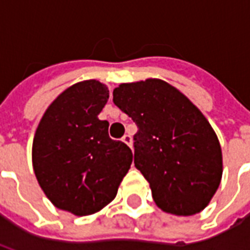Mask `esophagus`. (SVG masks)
I'll list each match as a JSON object with an SVG mask.
<instances>
[{
  "label": "esophagus",
  "instance_id": "34e87169",
  "mask_svg": "<svg viewBox=\"0 0 250 250\" xmlns=\"http://www.w3.org/2000/svg\"><path fill=\"white\" fill-rule=\"evenodd\" d=\"M122 141L125 142L127 146L132 147V138H131V135H128V134H125V135L122 138Z\"/></svg>",
  "mask_w": 250,
  "mask_h": 250
}]
</instances>
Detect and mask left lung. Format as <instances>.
Segmentation results:
<instances>
[{
    "label": "left lung",
    "mask_w": 250,
    "mask_h": 250,
    "mask_svg": "<svg viewBox=\"0 0 250 250\" xmlns=\"http://www.w3.org/2000/svg\"><path fill=\"white\" fill-rule=\"evenodd\" d=\"M114 103L138 125L134 163L158 208L174 215L204 210L222 178L220 141L204 114L161 79L120 84Z\"/></svg>",
    "instance_id": "obj_1"
}]
</instances>
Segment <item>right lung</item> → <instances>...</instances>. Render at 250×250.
Listing matches in <instances>:
<instances>
[{"instance_id": "obj_1", "label": "right lung", "mask_w": 250, "mask_h": 250, "mask_svg": "<svg viewBox=\"0 0 250 250\" xmlns=\"http://www.w3.org/2000/svg\"><path fill=\"white\" fill-rule=\"evenodd\" d=\"M108 98L98 80L73 84L46 108L33 138L37 182L56 208L75 215L107 206L132 163L130 147L111 139L108 122L98 118Z\"/></svg>"}]
</instances>
